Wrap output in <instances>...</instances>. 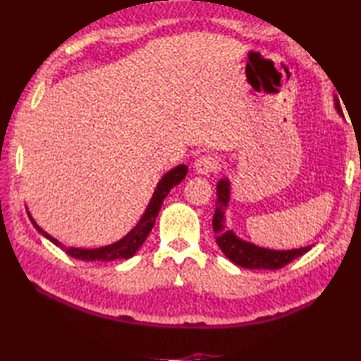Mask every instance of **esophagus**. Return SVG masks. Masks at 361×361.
<instances>
[{
    "mask_svg": "<svg viewBox=\"0 0 361 361\" xmlns=\"http://www.w3.org/2000/svg\"><path fill=\"white\" fill-rule=\"evenodd\" d=\"M195 172L198 175H208L211 172H216L217 169L220 167L219 164V159L214 158V157H209V155H204V157H200L197 161H195Z\"/></svg>",
    "mask_w": 361,
    "mask_h": 361,
    "instance_id": "obj_1",
    "label": "esophagus"
}]
</instances>
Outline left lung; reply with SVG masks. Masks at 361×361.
Here are the masks:
<instances>
[{
	"mask_svg": "<svg viewBox=\"0 0 361 361\" xmlns=\"http://www.w3.org/2000/svg\"><path fill=\"white\" fill-rule=\"evenodd\" d=\"M334 106L336 113L343 118V111L338 99H334ZM231 198V183L228 176L220 178L217 183V202L216 212L212 219V229L216 234V242L221 252L231 260L233 264L250 268V270H278V268L286 267L291 260L304 256L305 252L310 251L315 245H307V247L293 248V250H271L265 247H259L252 242L243 240L234 233V229L226 226V209Z\"/></svg>",
	"mask_w": 361,
	"mask_h": 361,
	"instance_id": "8db88e82",
	"label": "left lung"
}]
</instances>
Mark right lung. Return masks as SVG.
I'll list each match as a JSON object with an SVG mask.
<instances>
[{"instance_id": "obj_1", "label": "right lung", "mask_w": 361, "mask_h": 361, "mask_svg": "<svg viewBox=\"0 0 361 361\" xmlns=\"http://www.w3.org/2000/svg\"><path fill=\"white\" fill-rule=\"evenodd\" d=\"M186 173H188V166L178 164L161 176V180L158 181L155 190H153L150 202L141 216L140 221H137V224L132 229H130V231L124 237H122V239L116 240L114 243L105 245V247H99V248L65 247L62 242H59L57 239H54L51 234L43 231V229L38 226V224L34 220V217L30 216L27 208H26V211H27V216H29L30 221H32V225L37 231L40 233L44 239L52 242L56 247L62 248L66 255H70L74 259L88 260V262H93V260L111 262V260H118V259H130L132 256H135V252L141 248V245L145 242L147 235L150 234L153 225H155V220L158 217L161 206H163L164 198L176 185H180V183L185 180Z\"/></svg>"}]
</instances>
